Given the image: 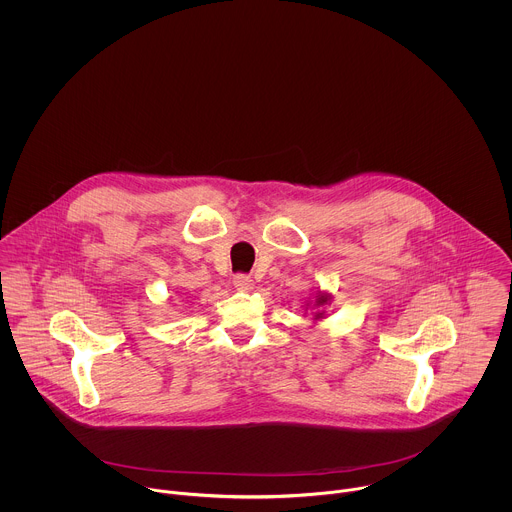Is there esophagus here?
Wrapping results in <instances>:
<instances>
[{
	"label": "esophagus",
	"instance_id": "esophagus-1",
	"mask_svg": "<svg viewBox=\"0 0 512 512\" xmlns=\"http://www.w3.org/2000/svg\"><path fill=\"white\" fill-rule=\"evenodd\" d=\"M232 284H234V288L238 292H250L254 288V280L250 276H246V274H236L232 278Z\"/></svg>",
	"mask_w": 512,
	"mask_h": 512
}]
</instances>
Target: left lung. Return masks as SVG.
<instances>
[{"mask_svg":"<svg viewBox=\"0 0 512 512\" xmlns=\"http://www.w3.org/2000/svg\"><path fill=\"white\" fill-rule=\"evenodd\" d=\"M327 301H329V295L321 293V295H317V301H315V305H323V303H327ZM319 317H323V313H315V319H319Z\"/></svg>","mask_w":512,"mask_h":512,"instance_id":"left-lung-1","label":"left lung"}]
</instances>
